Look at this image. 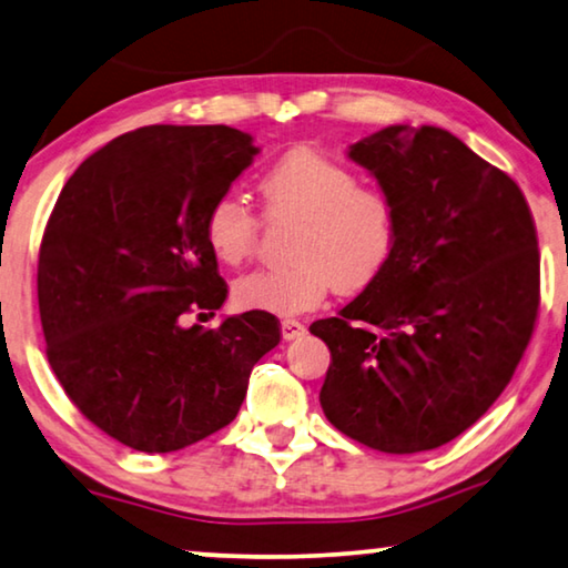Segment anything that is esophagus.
Returning <instances> with one entry per match:
<instances>
[{
    "mask_svg": "<svg viewBox=\"0 0 568 568\" xmlns=\"http://www.w3.org/2000/svg\"><path fill=\"white\" fill-rule=\"evenodd\" d=\"M304 332H306V327H304V324H302L300 320H282V337H284L286 342L300 339Z\"/></svg>",
    "mask_w": 568,
    "mask_h": 568,
    "instance_id": "obj_1",
    "label": "esophagus"
}]
</instances>
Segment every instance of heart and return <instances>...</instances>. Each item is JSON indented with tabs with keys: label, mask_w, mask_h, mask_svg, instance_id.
I'll return each mask as SVG.
<instances>
[{
	"label": "heart",
	"mask_w": 568,
	"mask_h": 568,
	"mask_svg": "<svg viewBox=\"0 0 568 568\" xmlns=\"http://www.w3.org/2000/svg\"><path fill=\"white\" fill-rule=\"evenodd\" d=\"M266 216L294 221L292 262L254 268L234 282L244 310L296 314L317 306L332 286L359 292L383 274L397 239L393 199L359 183L349 165L312 148H296L258 181ZM262 219L239 196L213 201L206 241L221 264L236 266L254 254Z\"/></svg>",
	"instance_id": "heart-1"
}]
</instances>
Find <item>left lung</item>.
<instances>
[{"mask_svg": "<svg viewBox=\"0 0 568 568\" xmlns=\"http://www.w3.org/2000/svg\"><path fill=\"white\" fill-rule=\"evenodd\" d=\"M395 203L393 256L337 317L327 420L383 453L433 450L496 403L541 302L536 226L514 179L443 128L389 125L349 145Z\"/></svg>", "mask_w": 568, "mask_h": 568, "instance_id": "left-lung-1", "label": "left lung"}]
</instances>
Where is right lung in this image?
Instances as JSON below:
<instances>
[{
    "instance_id": "1",
    "label": "right lung",
    "mask_w": 568,
    "mask_h": 568,
    "mask_svg": "<svg viewBox=\"0 0 568 568\" xmlns=\"http://www.w3.org/2000/svg\"><path fill=\"white\" fill-rule=\"evenodd\" d=\"M256 153L229 125L138 128L82 161L54 203L37 266L50 367L128 448L171 453L226 427L282 339L268 312L183 324L226 302L206 216Z\"/></svg>"
}]
</instances>
